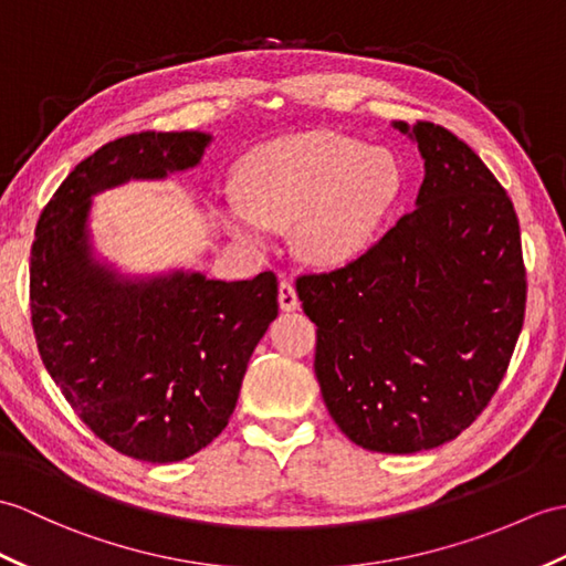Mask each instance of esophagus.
Wrapping results in <instances>:
<instances>
[{"mask_svg": "<svg viewBox=\"0 0 566 566\" xmlns=\"http://www.w3.org/2000/svg\"><path fill=\"white\" fill-rule=\"evenodd\" d=\"M280 306H282V311H296L301 306V301L296 296V289L289 280L280 282Z\"/></svg>", "mask_w": 566, "mask_h": 566, "instance_id": "1", "label": "esophagus"}]
</instances>
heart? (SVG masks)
Masks as SVG:
<instances>
[{
    "label": "heart",
    "mask_w": 566,
    "mask_h": 566,
    "mask_svg": "<svg viewBox=\"0 0 566 566\" xmlns=\"http://www.w3.org/2000/svg\"><path fill=\"white\" fill-rule=\"evenodd\" d=\"M400 166L388 149L337 133L270 142L245 156L219 219L235 239L262 243L268 227L296 223L298 253L313 265L339 268L361 255L396 205Z\"/></svg>",
    "instance_id": "heart-1"
}]
</instances>
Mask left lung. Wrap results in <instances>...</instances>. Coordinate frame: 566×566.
Returning a JSON list of instances; mask_svg holds the SVG:
<instances>
[{
  "label": "left lung",
  "instance_id": "obj_1",
  "mask_svg": "<svg viewBox=\"0 0 566 566\" xmlns=\"http://www.w3.org/2000/svg\"><path fill=\"white\" fill-rule=\"evenodd\" d=\"M417 142V207L345 268L301 274L315 378L361 449L417 453L455 439L490 405L525 315L516 209L449 129L392 123Z\"/></svg>",
  "mask_w": 566,
  "mask_h": 566
}]
</instances>
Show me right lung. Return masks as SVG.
Wrapping results in <instances>:
<instances>
[{"mask_svg": "<svg viewBox=\"0 0 566 566\" xmlns=\"http://www.w3.org/2000/svg\"><path fill=\"white\" fill-rule=\"evenodd\" d=\"M205 133H139L94 151L45 205L31 248V323L48 374L117 453L176 463L229 424L248 359L277 318V277L176 270L127 280L91 258V197L200 164Z\"/></svg>", "mask_w": 566, "mask_h": 566, "instance_id": "1", "label": "right lung"}]
</instances>
